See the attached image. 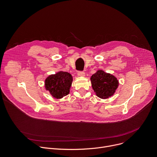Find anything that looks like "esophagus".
Instances as JSON below:
<instances>
[{
    "label": "esophagus",
    "mask_w": 157,
    "mask_h": 157,
    "mask_svg": "<svg viewBox=\"0 0 157 157\" xmlns=\"http://www.w3.org/2000/svg\"><path fill=\"white\" fill-rule=\"evenodd\" d=\"M78 76H85V73L84 71H79L78 73Z\"/></svg>",
    "instance_id": "1"
}]
</instances>
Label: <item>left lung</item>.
Returning <instances> with one entry per match:
<instances>
[{"label":"left lung","mask_w":157,"mask_h":157,"mask_svg":"<svg viewBox=\"0 0 157 157\" xmlns=\"http://www.w3.org/2000/svg\"><path fill=\"white\" fill-rule=\"evenodd\" d=\"M90 79L94 93L101 99H105L113 96L119 86L116 77L102 70H98Z\"/></svg>","instance_id":"1"}]
</instances>
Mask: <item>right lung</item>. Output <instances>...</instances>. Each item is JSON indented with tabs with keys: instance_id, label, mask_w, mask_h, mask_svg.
Segmentation results:
<instances>
[{
	"instance_id": "add662e5",
	"label": "right lung",
	"mask_w": 157,
	"mask_h": 157,
	"mask_svg": "<svg viewBox=\"0 0 157 157\" xmlns=\"http://www.w3.org/2000/svg\"><path fill=\"white\" fill-rule=\"evenodd\" d=\"M73 76L68 72L59 71L48 76L44 81L47 91L56 99H61L70 93Z\"/></svg>"
}]
</instances>
